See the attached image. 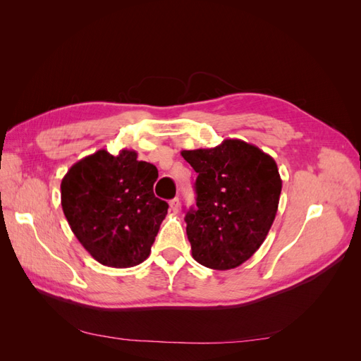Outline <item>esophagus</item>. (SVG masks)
I'll return each mask as SVG.
<instances>
[{
	"mask_svg": "<svg viewBox=\"0 0 361 361\" xmlns=\"http://www.w3.org/2000/svg\"><path fill=\"white\" fill-rule=\"evenodd\" d=\"M179 209H180V202H179V199L176 197V199L170 200V211H173L174 214H178Z\"/></svg>",
	"mask_w": 361,
	"mask_h": 361,
	"instance_id": "obj_1",
	"label": "esophagus"
}]
</instances>
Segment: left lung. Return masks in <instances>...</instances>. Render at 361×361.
<instances>
[{
  "mask_svg": "<svg viewBox=\"0 0 361 361\" xmlns=\"http://www.w3.org/2000/svg\"><path fill=\"white\" fill-rule=\"evenodd\" d=\"M180 155L199 174L197 209L185 215L192 257L218 271L243 265L264 244L279 209L274 158L236 138Z\"/></svg>",
  "mask_w": 361,
  "mask_h": 361,
  "instance_id": "8db88e82",
  "label": "left lung"
}]
</instances>
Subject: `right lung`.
<instances>
[{
    "mask_svg": "<svg viewBox=\"0 0 361 361\" xmlns=\"http://www.w3.org/2000/svg\"><path fill=\"white\" fill-rule=\"evenodd\" d=\"M105 149L75 162L61 180V207L73 235L90 256L111 268L140 265L150 255L167 202L154 194L158 170Z\"/></svg>",
    "mask_w": 361,
    "mask_h": 361,
    "instance_id": "1",
    "label": "right lung"
}]
</instances>
